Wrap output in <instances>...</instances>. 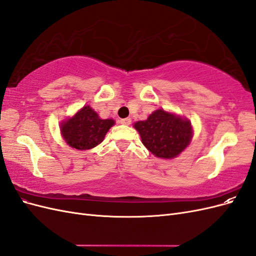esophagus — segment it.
<instances>
[{"instance_id": "esophagus-1", "label": "esophagus", "mask_w": 256, "mask_h": 256, "mask_svg": "<svg viewBox=\"0 0 256 256\" xmlns=\"http://www.w3.org/2000/svg\"><path fill=\"white\" fill-rule=\"evenodd\" d=\"M122 125H130L131 124V120L130 118H122L120 120Z\"/></svg>"}]
</instances>
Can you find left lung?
Listing matches in <instances>:
<instances>
[{
	"label": "left lung",
	"mask_w": 256,
	"mask_h": 256,
	"mask_svg": "<svg viewBox=\"0 0 256 256\" xmlns=\"http://www.w3.org/2000/svg\"><path fill=\"white\" fill-rule=\"evenodd\" d=\"M144 146L156 157L172 159L190 144L191 122L162 109L154 111L146 120L134 122Z\"/></svg>",
	"instance_id": "obj_1"
}]
</instances>
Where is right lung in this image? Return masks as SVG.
I'll return each instance as SVG.
<instances>
[{"mask_svg": "<svg viewBox=\"0 0 256 256\" xmlns=\"http://www.w3.org/2000/svg\"><path fill=\"white\" fill-rule=\"evenodd\" d=\"M114 122L111 118L102 120L90 106H84L72 118L60 122V134L72 148L86 150L104 141Z\"/></svg>", "mask_w": 256, "mask_h": 256, "instance_id": "right-lung-1", "label": "right lung"}]
</instances>
